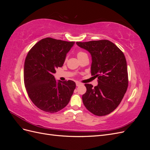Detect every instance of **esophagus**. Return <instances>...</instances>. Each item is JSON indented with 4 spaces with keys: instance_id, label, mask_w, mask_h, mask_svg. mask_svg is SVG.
<instances>
[{
    "instance_id": "obj_1",
    "label": "esophagus",
    "mask_w": 150,
    "mask_h": 150,
    "mask_svg": "<svg viewBox=\"0 0 150 150\" xmlns=\"http://www.w3.org/2000/svg\"><path fill=\"white\" fill-rule=\"evenodd\" d=\"M80 85H81V83H78V82L76 83V86H80Z\"/></svg>"
}]
</instances>
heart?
Listing matches in <instances>:
<instances>
[{"mask_svg": "<svg viewBox=\"0 0 150 150\" xmlns=\"http://www.w3.org/2000/svg\"><path fill=\"white\" fill-rule=\"evenodd\" d=\"M84 54H86L84 53V52H79L78 53V57H80V56H83V55H84Z\"/></svg>", "mask_w": 150, "mask_h": 150, "instance_id": "b5f03b06", "label": "heart"}]
</instances>
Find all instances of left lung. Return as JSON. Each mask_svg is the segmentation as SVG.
I'll use <instances>...</instances> for the list:
<instances>
[{
  "label": "left lung",
  "mask_w": 150,
  "mask_h": 150,
  "mask_svg": "<svg viewBox=\"0 0 150 150\" xmlns=\"http://www.w3.org/2000/svg\"><path fill=\"white\" fill-rule=\"evenodd\" d=\"M91 55V75L98 78V84H85L82 96L86 109L96 116L110 114L118 106L128 86L126 58L121 50L108 40L77 42Z\"/></svg>",
  "instance_id": "8db88e82"
}]
</instances>
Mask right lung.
<instances>
[{"mask_svg":"<svg viewBox=\"0 0 150 150\" xmlns=\"http://www.w3.org/2000/svg\"><path fill=\"white\" fill-rule=\"evenodd\" d=\"M74 42L47 38L39 40L26 56L24 79L30 100L40 110L56 112L69 103L76 88L71 80L58 81L54 74L64 64L67 53Z\"/></svg>","mask_w":150,"mask_h":150,"instance_id":"1","label":"right lung"}]
</instances>
